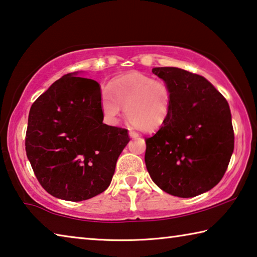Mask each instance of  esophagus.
<instances>
[{"label": "esophagus", "mask_w": 257, "mask_h": 257, "mask_svg": "<svg viewBox=\"0 0 257 257\" xmlns=\"http://www.w3.org/2000/svg\"><path fill=\"white\" fill-rule=\"evenodd\" d=\"M129 136H130V138H138L139 135H138L137 133L133 132V130H130V132H129Z\"/></svg>", "instance_id": "1"}]
</instances>
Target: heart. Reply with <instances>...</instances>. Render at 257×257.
Returning <instances> with one entry per match:
<instances>
[{"label": "heart", "mask_w": 257, "mask_h": 257, "mask_svg": "<svg viewBox=\"0 0 257 257\" xmlns=\"http://www.w3.org/2000/svg\"><path fill=\"white\" fill-rule=\"evenodd\" d=\"M105 90L101 110L108 123H118L123 107L132 123L146 133L160 129L170 116L172 94L164 81L133 71L113 78Z\"/></svg>", "instance_id": "1"}]
</instances>
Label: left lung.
Wrapping results in <instances>:
<instances>
[{
    "instance_id": "8db88e82",
    "label": "left lung",
    "mask_w": 257,
    "mask_h": 257,
    "mask_svg": "<svg viewBox=\"0 0 257 257\" xmlns=\"http://www.w3.org/2000/svg\"><path fill=\"white\" fill-rule=\"evenodd\" d=\"M152 72L171 89L167 122L146 138L145 163L152 180L173 196L195 197L222 179L234 135L230 107L206 78L175 67Z\"/></svg>"
}]
</instances>
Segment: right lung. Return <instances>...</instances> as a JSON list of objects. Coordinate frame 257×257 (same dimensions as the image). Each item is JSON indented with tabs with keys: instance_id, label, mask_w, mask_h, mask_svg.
I'll return each mask as SVG.
<instances>
[{
	"instance_id": "1",
	"label": "right lung",
	"mask_w": 257,
	"mask_h": 257,
	"mask_svg": "<svg viewBox=\"0 0 257 257\" xmlns=\"http://www.w3.org/2000/svg\"><path fill=\"white\" fill-rule=\"evenodd\" d=\"M71 72L30 107L26 153L35 176L52 196L86 201L111 184L128 130L103 123L101 87Z\"/></svg>"
}]
</instances>
